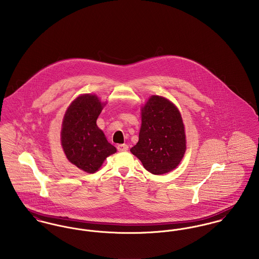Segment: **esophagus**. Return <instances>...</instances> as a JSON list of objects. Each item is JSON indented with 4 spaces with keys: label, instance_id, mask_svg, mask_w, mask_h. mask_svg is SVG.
Listing matches in <instances>:
<instances>
[{
    "label": "esophagus",
    "instance_id": "obj_1",
    "mask_svg": "<svg viewBox=\"0 0 259 259\" xmlns=\"http://www.w3.org/2000/svg\"><path fill=\"white\" fill-rule=\"evenodd\" d=\"M116 148L118 151H126L128 149V147L126 145H118Z\"/></svg>",
    "mask_w": 259,
    "mask_h": 259
}]
</instances>
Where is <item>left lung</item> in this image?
<instances>
[{
	"label": "left lung",
	"instance_id": "left-lung-1",
	"mask_svg": "<svg viewBox=\"0 0 259 259\" xmlns=\"http://www.w3.org/2000/svg\"><path fill=\"white\" fill-rule=\"evenodd\" d=\"M185 125L181 112L168 100L152 96L143 109L138 144L131 148L152 175L175 169L185 155Z\"/></svg>",
	"mask_w": 259,
	"mask_h": 259
}]
</instances>
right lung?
I'll return each instance as SVG.
<instances>
[{"label":"right lung","instance_id":"right-lung-1","mask_svg":"<svg viewBox=\"0 0 259 259\" xmlns=\"http://www.w3.org/2000/svg\"><path fill=\"white\" fill-rule=\"evenodd\" d=\"M102 110L97 96L82 95L71 104L63 120L61 141L67 158L89 174H95L116 151L97 125Z\"/></svg>","mask_w":259,"mask_h":259}]
</instances>
